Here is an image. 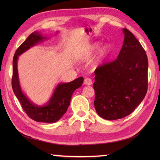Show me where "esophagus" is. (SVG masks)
Instances as JSON below:
<instances>
[{
	"instance_id": "obj_1",
	"label": "esophagus",
	"mask_w": 160,
	"mask_h": 160,
	"mask_svg": "<svg viewBox=\"0 0 160 160\" xmlns=\"http://www.w3.org/2000/svg\"><path fill=\"white\" fill-rule=\"evenodd\" d=\"M84 84H85V85H89H89H91V84H92V80H91L90 78H87L84 80Z\"/></svg>"
}]
</instances>
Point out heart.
Returning <instances> with one entry per match:
<instances>
[{
	"instance_id": "obj_1",
	"label": "heart",
	"mask_w": 160,
	"mask_h": 160,
	"mask_svg": "<svg viewBox=\"0 0 160 160\" xmlns=\"http://www.w3.org/2000/svg\"><path fill=\"white\" fill-rule=\"evenodd\" d=\"M98 46H99V44L94 43L89 49L83 52L80 56V60L81 62H87V61L89 60L91 58V56H92V54L98 48ZM108 52H109V47L107 45H104L100 49L99 52L98 53V56L94 63V66H98V64H99V63H100L107 56Z\"/></svg>"
}]
</instances>
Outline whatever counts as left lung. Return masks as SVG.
Wrapping results in <instances>:
<instances>
[{
  "label": "left lung",
  "instance_id": "1",
  "mask_svg": "<svg viewBox=\"0 0 160 160\" xmlns=\"http://www.w3.org/2000/svg\"><path fill=\"white\" fill-rule=\"evenodd\" d=\"M116 60L95 71L94 106L107 120L127 116L140 104L147 92L148 58L143 47L127 29Z\"/></svg>",
  "mask_w": 160,
  "mask_h": 160
}]
</instances>
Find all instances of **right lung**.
<instances>
[{
  "label": "right lung",
  "mask_w": 160,
  "mask_h": 160,
  "mask_svg": "<svg viewBox=\"0 0 160 160\" xmlns=\"http://www.w3.org/2000/svg\"><path fill=\"white\" fill-rule=\"evenodd\" d=\"M56 32L58 33V32ZM47 39V37L43 36L40 32L36 31L31 33L17 49L13 59L12 85L15 96L21 104L23 110L30 118L36 122L53 123L58 121L66 113L74 91L82 86L84 78L80 77L70 82L58 84L49 100L43 106L33 104L28 99L26 95L22 92L19 82L17 66L18 56L31 47Z\"/></svg>",
  "instance_id": "add662e5"
}]
</instances>
